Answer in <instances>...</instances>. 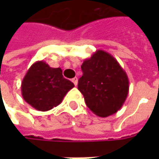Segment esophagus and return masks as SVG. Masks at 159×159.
Instances as JSON below:
<instances>
[{"label":"esophagus","mask_w":159,"mask_h":159,"mask_svg":"<svg viewBox=\"0 0 159 159\" xmlns=\"http://www.w3.org/2000/svg\"><path fill=\"white\" fill-rule=\"evenodd\" d=\"M71 81L73 82V84H74L75 86H77V85H78V78H77V77H74V78L71 80Z\"/></svg>","instance_id":"34e87169"}]
</instances>
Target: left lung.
Returning a JSON list of instances; mask_svg holds the SVG:
<instances>
[{"label":"left lung","instance_id":"1","mask_svg":"<svg viewBox=\"0 0 159 159\" xmlns=\"http://www.w3.org/2000/svg\"><path fill=\"white\" fill-rule=\"evenodd\" d=\"M81 70L78 89L90 111L102 118L119 111L128 95L129 80L119 62L99 49L84 60Z\"/></svg>","mask_w":159,"mask_h":159}]
</instances>
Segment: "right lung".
Here are the masks:
<instances>
[{
    "label": "right lung",
    "instance_id": "obj_1",
    "mask_svg": "<svg viewBox=\"0 0 159 159\" xmlns=\"http://www.w3.org/2000/svg\"><path fill=\"white\" fill-rule=\"evenodd\" d=\"M74 84L63 76L61 68H52L37 61L28 69L21 84L24 100L40 111L59 105Z\"/></svg>",
    "mask_w": 159,
    "mask_h": 159
}]
</instances>
